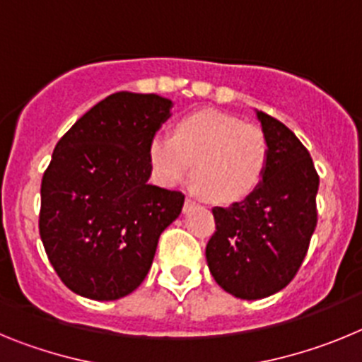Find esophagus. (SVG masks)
<instances>
[{"label": "esophagus", "mask_w": 362, "mask_h": 362, "mask_svg": "<svg viewBox=\"0 0 362 362\" xmlns=\"http://www.w3.org/2000/svg\"><path fill=\"white\" fill-rule=\"evenodd\" d=\"M192 206H196V201L192 199V197H187V201H185V212H187V210H190Z\"/></svg>", "instance_id": "esophagus-1"}]
</instances>
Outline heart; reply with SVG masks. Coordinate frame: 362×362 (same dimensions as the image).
<instances>
[{
    "mask_svg": "<svg viewBox=\"0 0 362 362\" xmlns=\"http://www.w3.org/2000/svg\"><path fill=\"white\" fill-rule=\"evenodd\" d=\"M268 158L270 143L261 127L217 110L183 117L174 136L156 134L148 145L158 181L172 187L192 170L197 190L216 203H239L250 196L263 181Z\"/></svg>",
    "mask_w": 362,
    "mask_h": 362,
    "instance_id": "heart-1",
    "label": "heart"
}]
</instances>
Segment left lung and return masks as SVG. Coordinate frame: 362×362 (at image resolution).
<instances>
[{
    "mask_svg": "<svg viewBox=\"0 0 362 362\" xmlns=\"http://www.w3.org/2000/svg\"><path fill=\"white\" fill-rule=\"evenodd\" d=\"M255 114L270 143L267 172L245 201L212 210L216 232L206 245L216 283L246 300L279 292L296 277L317 225L319 175L308 150L276 117Z\"/></svg>",
    "mask_w": 362,
    "mask_h": 362,
    "instance_id": "1",
    "label": "left lung"
}]
</instances>
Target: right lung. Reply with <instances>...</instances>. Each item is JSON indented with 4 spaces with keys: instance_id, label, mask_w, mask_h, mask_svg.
I'll return each mask as SVG.
<instances>
[{
    "instance_id": "right-lung-1",
    "label": "right lung",
    "mask_w": 362,
    "mask_h": 362,
    "mask_svg": "<svg viewBox=\"0 0 362 362\" xmlns=\"http://www.w3.org/2000/svg\"><path fill=\"white\" fill-rule=\"evenodd\" d=\"M158 94L116 92L57 141L41 181L40 235L78 296L116 300L145 281L159 235L185 196L150 185V139L170 117Z\"/></svg>"
}]
</instances>
